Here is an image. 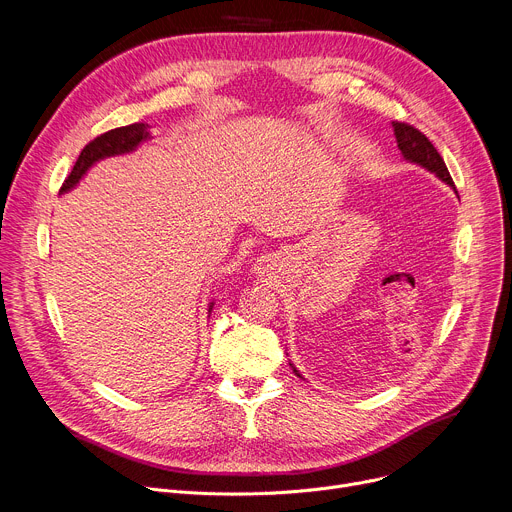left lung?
<instances>
[{
    "label": "left lung",
    "mask_w": 512,
    "mask_h": 512,
    "mask_svg": "<svg viewBox=\"0 0 512 512\" xmlns=\"http://www.w3.org/2000/svg\"><path fill=\"white\" fill-rule=\"evenodd\" d=\"M393 131H395V139H397V148L401 150V154H403V158L407 162L425 168L427 172L435 174L442 182H446L448 186L454 188V180H452V176H450L442 156L437 154V150L433 148V143L419 129H415V127H411L407 123H401V121H393ZM456 194H458V190H456ZM289 367L294 369V373L300 379H304L300 375V371L294 367V364L289 362Z\"/></svg>",
    "instance_id": "obj_1"
}]
</instances>
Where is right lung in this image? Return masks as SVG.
<instances>
[{"instance_id": "add662e5", "label": "right lung", "mask_w": 512, "mask_h": 512, "mask_svg": "<svg viewBox=\"0 0 512 512\" xmlns=\"http://www.w3.org/2000/svg\"><path fill=\"white\" fill-rule=\"evenodd\" d=\"M150 125L145 123H133V125H125V127H117L111 129L99 137H95L91 143L85 145V150L81 152L75 168H72L70 176L64 180L60 194L68 192L75 188L81 178L101 160L105 158H113V156H123V154H131L133 150H137V145L143 143L145 139H150ZM212 306H208V312H212Z\"/></svg>"}]
</instances>
